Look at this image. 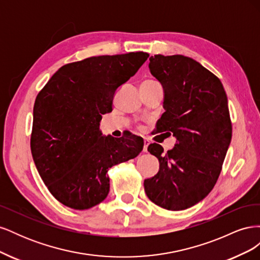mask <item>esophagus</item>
<instances>
[{"label": "esophagus", "instance_id": "1", "mask_svg": "<svg viewBox=\"0 0 260 260\" xmlns=\"http://www.w3.org/2000/svg\"><path fill=\"white\" fill-rule=\"evenodd\" d=\"M149 145V141L147 139H144V146H143V152L147 153V147Z\"/></svg>", "mask_w": 260, "mask_h": 260}]
</instances>
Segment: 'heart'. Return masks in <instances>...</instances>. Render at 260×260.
<instances>
[{"mask_svg": "<svg viewBox=\"0 0 260 260\" xmlns=\"http://www.w3.org/2000/svg\"><path fill=\"white\" fill-rule=\"evenodd\" d=\"M147 82H153V81L152 80H145L143 83H147Z\"/></svg>", "mask_w": 260, "mask_h": 260, "instance_id": "obj_1", "label": "heart"}]
</instances>
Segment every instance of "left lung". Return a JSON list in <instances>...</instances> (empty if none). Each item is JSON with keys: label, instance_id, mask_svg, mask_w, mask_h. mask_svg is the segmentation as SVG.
<instances>
[{"label": "left lung", "instance_id": "obj_1", "mask_svg": "<svg viewBox=\"0 0 260 260\" xmlns=\"http://www.w3.org/2000/svg\"><path fill=\"white\" fill-rule=\"evenodd\" d=\"M148 67L165 93L157 132L172 133L177 142L166 154L148 145L159 170L144 180V190L156 205L183 210L205 199L221 172L232 138L226 94L218 77L183 55H155Z\"/></svg>", "mask_w": 260, "mask_h": 260}]
</instances>
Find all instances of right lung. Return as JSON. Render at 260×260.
<instances>
[{
	"instance_id": "1",
	"label": "right lung",
	"mask_w": 260,
	"mask_h": 260,
	"mask_svg": "<svg viewBox=\"0 0 260 260\" xmlns=\"http://www.w3.org/2000/svg\"><path fill=\"white\" fill-rule=\"evenodd\" d=\"M148 56L131 52L70 62L39 92L31 153L44 184L62 205L84 210L103 202L109 192L108 169L143 149V140L131 133L103 137L100 121L113 111L116 90Z\"/></svg>"
}]
</instances>
